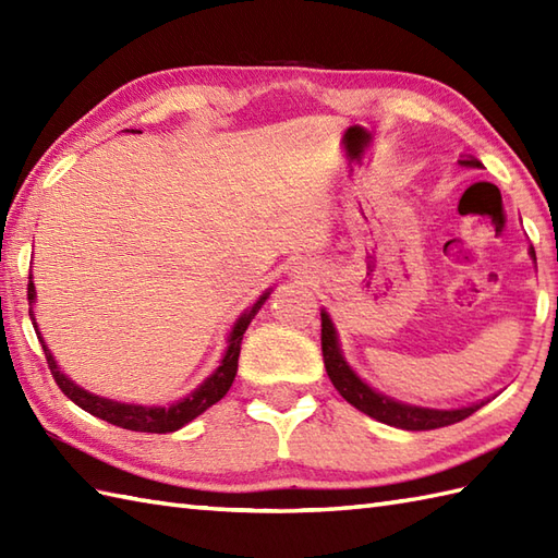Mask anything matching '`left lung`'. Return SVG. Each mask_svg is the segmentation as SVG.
<instances>
[{
  "label": "left lung",
  "mask_w": 558,
  "mask_h": 558,
  "mask_svg": "<svg viewBox=\"0 0 558 558\" xmlns=\"http://www.w3.org/2000/svg\"><path fill=\"white\" fill-rule=\"evenodd\" d=\"M462 168H482V162L477 158H462L458 160ZM530 256L537 264L535 258V248L530 246ZM322 350H324V364L328 378L333 381L338 393L345 398L352 408H357L360 412L369 414V417L398 426V429H408V432H426V429H438V426H448L456 424L460 420L470 417L472 412H477L484 402H472L468 408H450V410H436V408H422V405H410V402H402L390 398L381 390H374L369 384L362 381L357 372L352 369L348 360L342 357L340 350V340H338V330L330 322V316L326 310H322Z\"/></svg>",
  "instance_id": "left-lung-1"
}]
</instances>
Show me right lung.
Listing matches in <instances>:
<instances>
[{
  "instance_id": "add662e5",
  "label": "right lung",
  "mask_w": 558,
  "mask_h": 558,
  "mask_svg": "<svg viewBox=\"0 0 558 558\" xmlns=\"http://www.w3.org/2000/svg\"><path fill=\"white\" fill-rule=\"evenodd\" d=\"M272 290H266L260 298L244 310V314L236 318L230 336H228V350H225L220 364L216 366V372H213L204 384L198 388H194L192 393L186 398L172 402V405L162 408V405H134V402H120V400H110V398H102L96 393H88L86 388L76 386L74 381L66 374L59 372V364L52 357V352L47 350L45 340L38 330V324H35V314H33V304H35V282L33 278H28V304H31V322L35 333H38L40 345L45 350V357L47 364H50V372L54 376L57 386L62 388V393L74 400L81 410L90 412L93 417H100L105 422H110L114 426H122V429L129 432H148V434H168V432H177L182 429L184 424H189L192 420H196L198 414H204L210 405H216V402L228 393L234 376H236V360H240V350H242V338H244V330L252 324V318L258 314L260 306L270 298Z\"/></svg>"
}]
</instances>
